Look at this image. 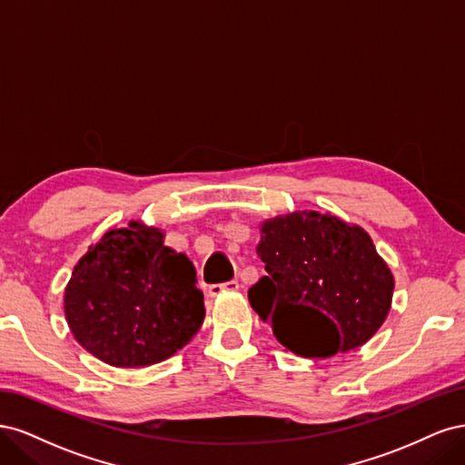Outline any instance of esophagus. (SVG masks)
Returning <instances> with one entry per match:
<instances>
[{"mask_svg": "<svg viewBox=\"0 0 465 465\" xmlns=\"http://www.w3.org/2000/svg\"><path fill=\"white\" fill-rule=\"evenodd\" d=\"M238 289V281L232 279V281H227V283H215V285H209L207 287V292L209 297H221L223 292L227 291H236Z\"/></svg>", "mask_w": 465, "mask_h": 465, "instance_id": "obj_1", "label": "esophagus"}]
</instances>
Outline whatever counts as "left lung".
<instances>
[{
    "instance_id": "left-lung-1",
    "label": "left lung",
    "mask_w": 465,
    "mask_h": 465,
    "mask_svg": "<svg viewBox=\"0 0 465 465\" xmlns=\"http://www.w3.org/2000/svg\"><path fill=\"white\" fill-rule=\"evenodd\" d=\"M265 273L248 289L275 340L308 359L367 343L388 316L393 277L371 236L331 215L292 213L262 224Z\"/></svg>"
}]
</instances>
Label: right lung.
<instances>
[{"mask_svg":"<svg viewBox=\"0 0 465 465\" xmlns=\"http://www.w3.org/2000/svg\"><path fill=\"white\" fill-rule=\"evenodd\" d=\"M159 229L108 231L75 265L65 318L75 340L112 367H149L198 333L205 308L195 267Z\"/></svg>","mask_w":465,"mask_h":465,"instance_id":"1","label":"right lung"}]
</instances>
